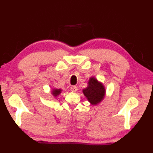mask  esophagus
Wrapping results in <instances>:
<instances>
[{
  "mask_svg": "<svg viewBox=\"0 0 153 153\" xmlns=\"http://www.w3.org/2000/svg\"><path fill=\"white\" fill-rule=\"evenodd\" d=\"M70 90L72 92H76V91H77V87L76 86L73 85L70 87Z\"/></svg>",
  "mask_w": 153,
  "mask_h": 153,
  "instance_id": "1",
  "label": "esophagus"
}]
</instances>
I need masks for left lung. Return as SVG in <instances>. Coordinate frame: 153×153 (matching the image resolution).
<instances>
[{"label":"left lung","mask_w":153,"mask_h":153,"mask_svg":"<svg viewBox=\"0 0 153 153\" xmlns=\"http://www.w3.org/2000/svg\"><path fill=\"white\" fill-rule=\"evenodd\" d=\"M105 88L102 83L91 77L88 82V86L83 90L84 95L93 105H97L103 100L105 96Z\"/></svg>","instance_id":"8db88e82"}]
</instances>
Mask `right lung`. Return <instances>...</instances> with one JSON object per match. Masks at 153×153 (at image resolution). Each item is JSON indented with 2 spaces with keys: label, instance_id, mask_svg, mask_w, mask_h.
<instances>
[{
  "label": "right lung",
  "instance_id": "1",
  "mask_svg": "<svg viewBox=\"0 0 153 153\" xmlns=\"http://www.w3.org/2000/svg\"><path fill=\"white\" fill-rule=\"evenodd\" d=\"M62 89H53V91H52V95H53L54 97H57L60 95L62 92Z\"/></svg>",
  "mask_w": 153,
  "mask_h": 153
}]
</instances>
